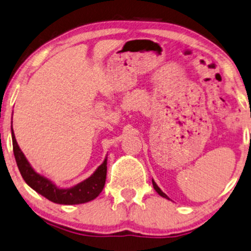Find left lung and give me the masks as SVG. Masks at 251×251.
<instances>
[{
  "instance_id": "obj_1",
  "label": "left lung",
  "mask_w": 251,
  "mask_h": 251,
  "mask_svg": "<svg viewBox=\"0 0 251 251\" xmlns=\"http://www.w3.org/2000/svg\"><path fill=\"white\" fill-rule=\"evenodd\" d=\"M152 185H153V188H154V190H156V192H157V193H158V194H159V196H160V197L165 198V199H169V197H168V196H166V194H165V193H164V192H163L162 190H160V188L158 187V185H157V184H156V182H154V180H153V179H152Z\"/></svg>"
}]
</instances>
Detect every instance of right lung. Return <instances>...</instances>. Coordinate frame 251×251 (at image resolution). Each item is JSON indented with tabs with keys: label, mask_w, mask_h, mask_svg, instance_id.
I'll return each instance as SVG.
<instances>
[{
	"label": "right lung",
	"mask_w": 251,
	"mask_h": 251,
	"mask_svg": "<svg viewBox=\"0 0 251 251\" xmlns=\"http://www.w3.org/2000/svg\"><path fill=\"white\" fill-rule=\"evenodd\" d=\"M11 137L15 159H16L22 177L32 190H35L37 193L52 201V202L60 203V205H79V203H85L94 200L103 190L107 176V157L91 177L74 185L73 187L61 188L58 187L49 178L37 173L30 165L26 157L24 156V153L18 147L16 138H15L12 121Z\"/></svg>",
	"instance_id": "add662e5"
}]
</instances>
